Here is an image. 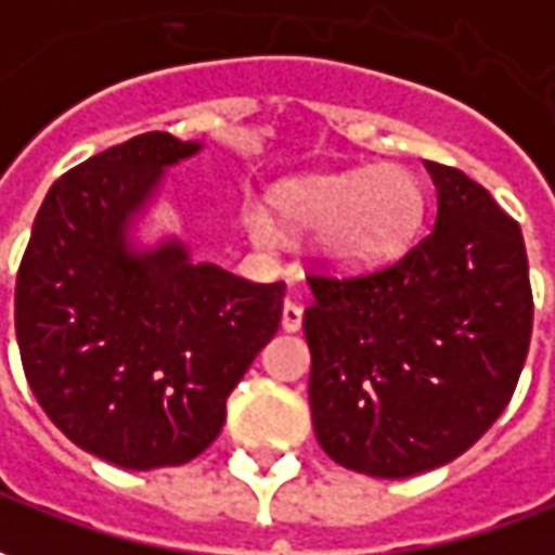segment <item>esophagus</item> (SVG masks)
<instances>
[{
  "instance_id": "obj_1",
  "label": "esophagus",
  "mask_w": 555,
  "mask_h": 555,
  "mask_svg": "<svg viewBox=\"0 0 555 555\" xmlns=\"http://www.w3.org/2000/svg\"><path fill=\"white\" fill-rule=\"evenodd\" d=\"M281 326L286 332H299L301 328V305L299 301H286L284 314H281Z\"/></svg>"
}]
</instances>
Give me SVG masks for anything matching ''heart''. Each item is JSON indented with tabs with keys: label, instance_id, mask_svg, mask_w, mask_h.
Listing matches in <instances>:
<instances>
[{
	"label": "heart",
	"instance_id": "heart-1",
	"mask_svg": "<svg viewBox=\"0 0 555 555\" xmlns=\"http://www.w3.org/2000/svg\"><path fill=\"white\" fill-rule=\"evenodd\" d=\"M278 217L296 229H323V256L335 269L365 271L408 247L423 220V183L401 166L314 175L274 190ZM241 227L269 247L278 227L266 208H244Z\"/></svg>",
	"mask_w": 555,
	"mask_h": 555
}]
</instances>
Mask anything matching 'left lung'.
I'll return each mask as SVG.
<instances>
[{
  "instance_id": "8db88e82",
  "label": "left lung",
  "mask_w": 555,
  "mask_h": 555,
  "mask_svg": "<svg viewBox=\"0 0 555 555\" xmlns=\"http://www.w3.org/2000/svg\"><path fill=\"white\" fill-rule=\"evenodd\" d=\"M426 168L438 217L408 254L308 278L317 441L344 468L389 480L475 444L514 396L532 338L519 223L460 168Z\"/></svg>"
}]
</instances>
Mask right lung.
Here are the masks:
<instances>
[{"instance_id": "add662e5", "label": "right lung", "mask_w": 555, "mask_h": 555, "mask_svg": "<svg viewBox=\"0 0 555 555\" xmlns=\"http://www.w3.org/2000/svg\"><path fill=\"white\" fill-rule=\"evenodd\" d=\"M198 141L144 132L90 156L38 208L14 289L23 372L53 426L132 472L196 460L281 326L284 289L132 229Z\"/></svg>"}]
</instances>
